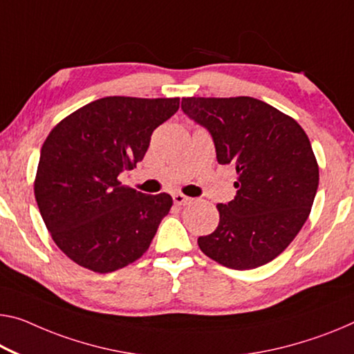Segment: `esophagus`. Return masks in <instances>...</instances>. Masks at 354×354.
Wrapping results in <instances>:
<instances>
[{
    "label": "esophagus",
    "mask_w": 354,
    "mask_h": 354,
    "mask_svg": "<svg viewBox=\"0 0 354 354\" xmlns=\"http://www.w3.org/2000/svg\"><path fill=\"white\" fill-rule=\"evenodd\" d=\"M172 199H174V204H177V205H188V204L193 203V198H189V196H185L182 193H176L172 196Z\"/></svg>",
    "instance_id": "esophagus-1"
}]
</instances>
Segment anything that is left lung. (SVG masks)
I'll return each instance as SVG.
<instances>
[{"label":"left lung","instance_id":"obj_1","mask_svg":"<svg viewBox=\"0 0 354 354\" xmlns=\"http://www.w3.org/2000/svg\"><path fill=\"white\" fill-rule=\"evenodd\" d=\"M182 111L214 139L216 160L237 172L236 198L218 204L216 230L198 245L216 263L247 270L269 263L301 231L319 171L295 118L250 96L183 97Z\"/></svg>","mask_w":354,"mask_h":354}]
</instances>
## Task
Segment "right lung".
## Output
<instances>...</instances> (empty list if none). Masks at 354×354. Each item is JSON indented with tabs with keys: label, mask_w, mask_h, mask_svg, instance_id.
I'll list each match as a JSON object with an SVG mask.
<instances>
[{
	"label": "right lung",
	"mask_w": 354,
	"mask_h": 354,
	"mask_svg": "<svg viewBox=\"0 0 354 354\" xmlns=\"http://www.w3.org/2000/svg\"><path fill=\"white\" fill-rule=\"evenodd\" d=\"M178 97L107 96L63 118L42 144L35 196L57 247L97 274L134 263L169 214L167 193L144 194L118 176L142 161Z\"/></svg>",
	"instance_id": "obj_1"
}]
</instances>
